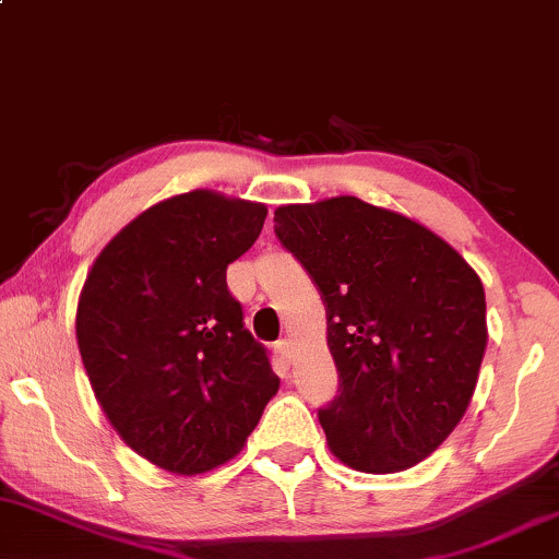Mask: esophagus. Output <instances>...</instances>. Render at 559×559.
Masks as SVG:
<instances>
[{
	"mask_svg": "<svg viewBox=\"0 0 559 559\" xmlns=\"http://www.w3.org/2000/svg\"><path fill=\"white\" fill-rule=\"evenodd\" d=\"M275 346H278V354L284 356L286 361H292V359H294V346H292V341L284 338V341H278V344H275Z\"/></svg>",
	"mask_w": 559,
	"mask_h": 559,
	"instance_id": "obj_1",
	"label": "esophagus"
}]
</instances>
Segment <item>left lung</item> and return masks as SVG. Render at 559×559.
I'll return each instance as SVG.
<instances>
[{
  "label": "left lung",
  "mask_w": 559,
  "mask_h": 559,
  "mask_svg": "<svg viewBox=\"0 0 559 559\" xmlns=\"http://www.w3.org/2000/svg\"><path fill=\"white\" fill-rule=\"evenodd\" d=\"M273 221L325 305L338 395L318 416L333 455L367 474L425 461L479 380V275L427 226L352 194L281 205Z\"/></svg>",
  "instance_id": "8db88e82"
}]
</instances>
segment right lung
<instances>
[{
	"label": "right lung",
	"mask_w": 559,
	"mask_h": 559,
	"mask_svg": "<svg viewBox=\"0 0 559 559\" xmlns=\"http://www.w3.org/2000/svg\"><path fill=\"white\" fill-rule=\"evenodd\" d=\"M267 207L194 190L147 207L100 250L78 301V348L106 419L171 474L231 461L278 393L226 286Z\"/></svg>",
	"instance_id": "1"
}]
</instances>
